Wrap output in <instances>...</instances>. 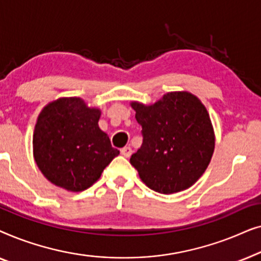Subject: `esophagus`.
<instances>
[{"label": "esophagus", "mask_w": 261, "mask_h": 261, "mask_svg": "<svg viewBox=\"0 0 261 261\" xmlns=\"http://www.w3.org/2000/svg\"><path fill=\"white\" fill-rule=\"evenodd\" d=\"M132 153H133V149H132L130 146H126V147H123L121 149V154L123 156H126V158H129L132 155Z\"/></svg>", "instance_id": "1"}]
</instances>
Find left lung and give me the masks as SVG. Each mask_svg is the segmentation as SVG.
Instances as JSON below:
<instances>
[{
    "label": "left lung",
    "instance_id": "8db88e82",
    "mask_svg": "<svg viewBox=\"0 0 261 261\" xmlns=\"http://www.w3.org/2000/svg\"><path fill=\"white\" fill-rule=\"evenodd\" d=\"M130 106L144 137L130 156L140 179L165 195L192 187L215 149L213 123L201 99L189 91H171L153 105L133 101Z\"/></svg>",
    "mask_w": 261,
    "mask_h": 261
}]
</instances>
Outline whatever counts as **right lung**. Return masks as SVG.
<instances>
[{"label":"right lung","instance_id":"obj_1","mask_svg":"<svg viewBox=\"0 0 261 261\" xmlns=\"http://www.w3.org/2000/svg\"><path fill=\"white\" fill-rule=\"evenodd\" d=\"M101 109L81 97H60L39 114L33 156L46 179L71 192L87 190L119 155L98 127Z\"/></svg>","mask_w":261,"mask_h":261}]
</instances>
